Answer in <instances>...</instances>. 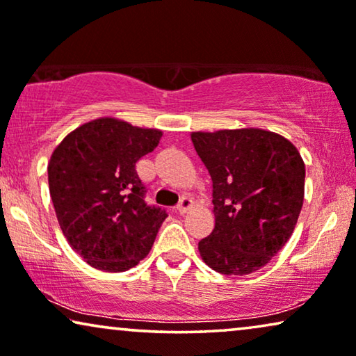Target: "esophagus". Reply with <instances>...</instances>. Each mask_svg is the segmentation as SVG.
Here are the masks:
<instances>
[{
    "label": "esophagus",
    "instance_id": "34e87169",
    "mask_svg": "<svg viewBox=\"0 0 356 356\" xmlns=\"http://www.w3.org/2000/svg\"><path fill=\"white\" fill-rule=\"evenodd\" d=\"M191 207H193V199L189 196H183L181 201L178 202L177 211H178V213H181V216H183V213H186Z\"/></svg>",
    "mask_w": 356,
    "mask_h": 356
}]
</instances>
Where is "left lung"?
<instances>
[{
	"mask_svg": "<svg viewBox=\"0 0 356 356\" xmlns=\"http://www.w3.org/2000/svg\"><path fill=\"white\" fill-rule=\"evenodd\" d=\"M212 178L216 227L199 241L211 269L248 275L289 241L303 207L305 163L293 144L270 131L193 133Z\"/></svg>",
	"mask_w": 356,
	"mask_h": 356,
	"instance_id": "left-lung-1",
	"label": "left lung"
}]
</instances>
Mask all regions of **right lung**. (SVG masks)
Segmentation results:
<instances>
[{
    "label": "right lung",
    "instance_id": "obj_1",
    "mask_svg": "<svg viewBox=\"0 0 356 356\" xmlns=\"http://www.w3.org/2000/svg\"><path fill=\"white\" fill-rule=\"evenodd\" d=\"M162 131L116 118L79 126L48 163V186L58 222L87 264L124 272L149 254L165 209L145 202L136 162L152 152Z\"/></svg>",
    "mask_w": 356,
    "mask_h": 356
}]
</instances>
